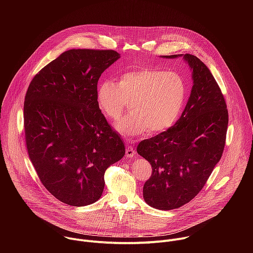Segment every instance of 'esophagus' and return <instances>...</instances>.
Segmentation results:
<instances>
[{"mask_svg": "<svg viewBox=\"0 0 253 253\" xmlns=\"http://www.w3.org/2000/svg\"><path fill=\"white\" fill-rule=\"evenodd\" d=\"M135 154H136V151L132 146H127L126 147V156L128 158H133L135 156Z\"/></svg>", "mask_w": 253, "mask_h": 253, "instance_id": "1", "label": "esophagus"}]
</instances>
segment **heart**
I'll return each mask as SVG.
<instances>
[{"mask_svg":"<svg viewBox=\"0 0 253 253\" xmlns=\"http://www.w3.org/2000/svg\"><path fill=\"white\" fill-rule=\"evenodd\" d=\"M186 95V82L177 72L148 67L126 72L118 83L101 82L97 89L101 110L112 120L119 119L130 103L132 111L115 125L125 137L170 128L182 112Z\"/></svg>","mask_w":253,"mask_h":253,"instance_id":"heart-1","label":"heart"}]
</instances>
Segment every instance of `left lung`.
I'll list each match as a JSON object with an SVG mask.
<instances>
[{"mask_svg": "<svg viewBox=\"0 0 253 253\" xmlns=\"http://www.w3.org/2000/svg\"><path fill=\"white\" fill-rule=\"evenodd\" d=\"M178 57L192 71L187 104L173 126L137 146L152 167L144 200L160 210L181 207L199 193L222 156L228 125L224 97L207 66L190 54L162 56Z\"/></svg>", "mask_w": 253, "mask_h": 253, "instance_id": "left-lung-1", "label": "left lung"}]
</instances>
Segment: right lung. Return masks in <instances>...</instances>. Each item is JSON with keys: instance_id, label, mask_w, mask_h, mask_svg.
<instances>
[{"instance_id": "right-lung-1", "label": "right lung", "mask_w": 253, "mask_h": 253, "mask_svg": "<svg viewBox=\"0 0 253 253\" xmlns=\"http://www.w3.org/2000/svg\"><path fill=\"white\" fill-rule=\"evenodd\" d=\"M119 58L113 50H68L29 85L24 103L29 157L45 188L68 205L96 202L106 169L125 155L124 142L97 100L101 74Z\"/></svg>"}]
</instances>
